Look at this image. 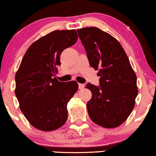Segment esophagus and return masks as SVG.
<instances>
[{
  "mask_svg": "<svg viewBox=\"0 0 156 156\" xmlns=\"http://www.w3.org/2000/svg\"><path fill=\"white\" fill-rule=\"evenodd\" d=\"M78 87H79L80 90H83L84 88V84H83V83H78Z\"/></svg>",
  "mask_w": 156,
  "mask_h": 156,
  "instance_id": "34e87169",
  "label": "esophagus"
}]
</instances>
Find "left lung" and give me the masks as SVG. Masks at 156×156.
<instances>
[{
    "instance_id": "left-lung-1",
    "label": "left lung",
    "mask_w": 156,
    "mask_h": 156,
    "mask_svg": "<svg viewBox=\"0 0 156 156\" xmlns=\"http://www.w3.org/2000/svg\"><path fill=\"white\" fill-rule=\"evenodd\" d=\"M90 66L98 69L100 87L88 83L90 118L104 128H115L127 119L136 104L137 78L119 41L97 27L77 30Z\"/></svg>"
}]
</instances>
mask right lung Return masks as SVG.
<instances>
[{
	"label": "right lung",
	"mask_w": 156,
	"mask_h": 156,
	"mask_svg": "<svg viewBox=\"0 0 156 156\" xmlns=\"http://www.w3.org/2000/svg\"><path fill=\"white\" fill-rule=\"evenodd\" d=\"M77 40L75 30H55L40 37L28 48L16 72L15 92L20 109L39 130H55L67 120V104L78 84L53 76L61 65V52Z\"/></svg>",
	"instance_id": "obj_1"
}]
</instances>
